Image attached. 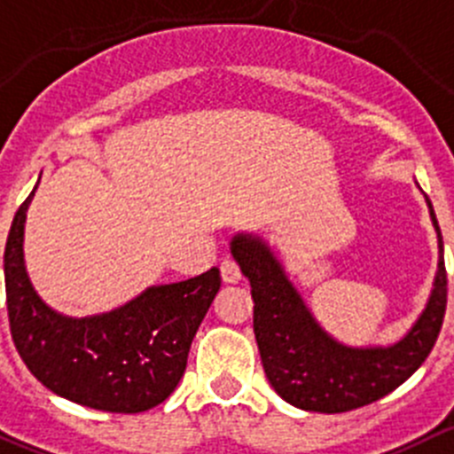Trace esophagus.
<instances>
[{
  "instance_id": "1",
  "label": "esophagus",
  "mask_w": 454,
  "mask_h": 454,
  "mask_svg": "<svg viewBox=\"0 0 454 454\" xmlns=\"http://www.w3.org/2000/svg\"><path fill=\"white\" fill-rule=\"evenodd\" d=\"M220 276H223V280L227 285L239 283L240 270H239V265H236V261H231V258H224V261L220 262Z\"/></svg>"
}]
</instances>
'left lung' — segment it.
I'll use <instances>...</instances> for the list:
<instances>
[{
    "label": "left lung",
    "instance_id": "8db88e82",
    "mask_svg": "<svg viewBox=\"0 0 454 454\" xmlns=\"http://www.w3.org/2000/svg\"><path fill=\"white\" fill-rule=\"evenodd\" d=\"M426 202L439 243L433 292L408 334L386 348H352L327 334L265 239L249 231L231 239V256L252 285L262 368L287 403L309 412H348L390 395L424 364L442 330L448 296L442 230L428 196Z\"/></svg>",
    "mask_w": 454,
    "mask_h": 454
}]
</instances>
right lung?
I'll use <instances>...</instances> for the list:
<instances>
[{
  "mask_svg": "<svg viewBox=\"0 0 454 454\" xmlns=\"http://www.w3.org/2000/svg\"><path fill=\"white\" fill-rule=\"evenodd\" d=\"M35 189L17 209L4 252L8 321L21 361L73 403L122 414L155 408L183 379L193 336L220 289L218 267L146 287L111 312L64 317L37 296L26 271L24 223Z\"/></svg>",
  "mask_w": 454,
  "mask_h": 454,
  "instance_id": "right-lung-1",
  "label": "right lung"
}]
</instances>
